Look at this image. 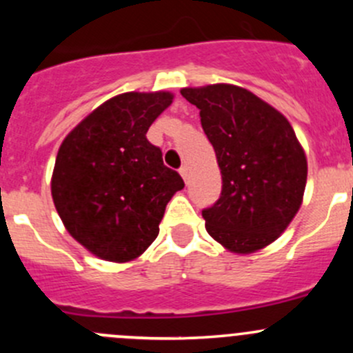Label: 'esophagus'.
<instances>
[{
  "label": "esophagus",
  "mask_w": 353,
  "mask_h": 353,
  "mask_svg": "<svg viewBox=\"0 0 353 353\" xmlns=\"http://www.w3.org/2000/svg\"><path fill=\"white\" fill-rule=\"evenodd\" d=\"M179 174H181V177H183V179H184V183H188V181H190V169H188L186 165L181 167Z\"/></svg>",
  "instance_id": "obj_1"
}]
</instances>
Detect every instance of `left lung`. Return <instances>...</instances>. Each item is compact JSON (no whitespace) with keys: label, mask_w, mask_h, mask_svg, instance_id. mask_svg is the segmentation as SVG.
<instances>
[{"label":"left lung","mask_w":353,"mask_h":353,"mask_svg":"<svg viewBox=\"0 0 353 353\" xmlns=\"http://www.w3.org/2000/svg\"><path fill=\"white\" fill-rule=\"evenodd\" d=\"M196 105L222 174L219 201L203 210L206 232L236 254H251L285 232L307 181V159L280 110L230 83L181 88Z\"/></svg>","instance_id":"8db88e82"}]
</instances>
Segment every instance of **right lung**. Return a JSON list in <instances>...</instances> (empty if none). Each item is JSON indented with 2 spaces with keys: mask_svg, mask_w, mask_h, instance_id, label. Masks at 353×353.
<instances>
[{
  "mask_svg": "<svg viewBox=\"0 0 353 353\" xmlns=\"http://www.w3.org/2000/svg\"><path fill=\"white\" fill-rule=\"evenodd\" d=\"M170 92H126L77 124L56 157L51 194L66 230L87 251L114 263L143 254L159 236L170 198L184 183L147 140L172 104Z\"/></svg>",
  "mask_w": 353,
  "mask_h": 353,
  "instance_id": "obj_1",
  "label": "right lung"
}]
</instances>
